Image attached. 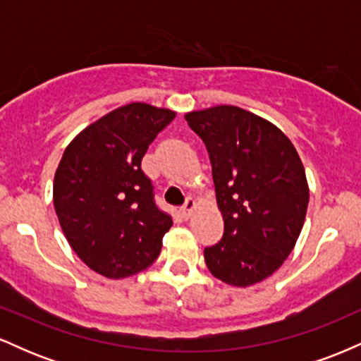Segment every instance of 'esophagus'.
Segmentation results:
<instances>
[{
  "instance_id": "esophagus-1",
  "label": "esophagus",
  "mask_w": 361,
  "mask_h": 361,
  "mask_svg": "<svg viewBox=\"0 0 361 361\" xmlns=\"http://www.w3.org/2000/svg\"><path fill=\"white\" fill-rule=\"evenodd\" d=\"M195 207H197V204H195V200L193 198H186V202H185V205L181 207V215H183V219H188L190 215H192V212L195 210Z\"/></svg>"
}]
</instances>
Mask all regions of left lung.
I'll use <instances>...</instances> for the list:
<instances>
[{"mask_svg": "<svg viewBox=\"0 0 361 361\" xmlns=\"http://www.w3.org/2000/svg\"><path fill=\"white\" fill-rule=\"evenodd\" d=\"M212 163L224 235L204 250L210 273L250 287L288 258L304 226L309 186L295 147L279 127L233 105L190 111Z\"/></svg>", "mask_w": 361, "mask_h": 361, "instance_id": "8db88e82", "label": "left lung"}]
</instances>
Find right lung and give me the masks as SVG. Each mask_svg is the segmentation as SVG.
Here are the masks:
<instances>
[{"label":"right lung","instance_id":"right-lung-1","mask_svg":"<svg viewBox=\"0 0 361 361\" xmlns=\"http://www.w3.org/2000/svg\"><path fill=\"white\" fill-rule=\"evenodd\" d=\"M175 111L128 103L80 132L54 178V207L68 243L106 279H126L156 261L173 226L140 168L149 144Z\"/></svg>","mask_w":361,"mask_h":361}]
</instances>
